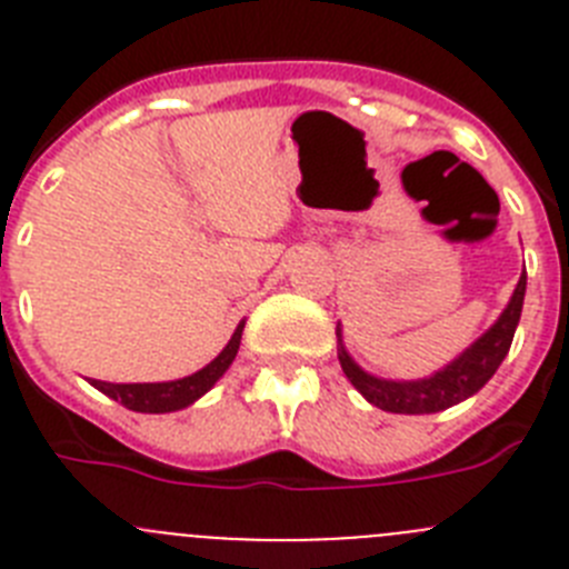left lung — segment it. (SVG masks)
Wrapping results in <instances>:
<instances>
[{"mask_svg":"<svg viewBox=\"0 0 569 569\" xmlns=\"http://www.w3.org/2000/svg\"><path fill=\"white\" fill-rule=\"evenodd\" d=\"M525 290L527 273H521L519 284H516V290H512L510 296V305H507L505 313L496 319V325H492L481 339L472 341L459 359H453L447 367H441L439 373H433L430 379L390 381L379 379V376H370L367 370H361V367L356 365L353 356L347 353L345 345H341V330H336V336H339L341 370H345L350 385H353L370 405L381 407L387 413L425 416L447 410V407L470 399L472 393H479L481 387L492 379V373L499 370V365L505 361L507 350H510L512 345L516 328H519Z\"/></svg>","mask_w":569,"mask_h":569,"instance_id":"obj_1","label":"left lung"}]
</instances>
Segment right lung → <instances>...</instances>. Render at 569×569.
Here are the masks:
<instances>
[{"label":"right lung","mask_w":569,"mask_h":569,"mask_svg":"<svg viewBox=\"0 0 569 569\" xmlns=\"http://www.w3.org/2000/svg\"><path fill=\"white\" fill-rule=\"evenodd\" d=\"M241 330H244V321H239V328L233 330L222 353L216 356L210 365H204L202 370H196L193 376H184V379L148 381V385H110V381L90 379V385L102 390L108 399L119 401L128 410H136V413H173V410H182V407L193 405L196 399H202L210 387L222 379L224 370L233 365L236 353H239Z\"/></svg>","instance_id":"right-lung-1"}]
</instances>
